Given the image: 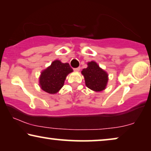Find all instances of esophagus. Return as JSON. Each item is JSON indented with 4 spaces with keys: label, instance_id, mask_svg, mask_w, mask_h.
Masks as SVG:
<instances>
[{
    "label": "esophagus",
    "instance_id": "obj_1",
    "mask_svg": "<svg viewBox=\"0 0 151 151\" xmlns=\"http://www.w3.org/2000/svg\"><path fill=\"white\" fill-rule=\"evenodd\" d=\"M74 70L76 71V72H78L80 70V68L78 67V68H74Z\"/></svg>",
    "mask_w": 151,
    "mask_h": 151
}]
</instances>
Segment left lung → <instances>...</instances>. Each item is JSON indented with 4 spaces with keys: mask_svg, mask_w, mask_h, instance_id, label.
I'll return each instance as SVG.
<instances>
[{
    "mask_svg": "<svg viewBox=\"0 0 151 151\" xmlns=\"http://www.w3.org/2000/svg\"><path fill=\"white\" fill-rule=\"evenodd\" d=\"M84 76L86 85L92 90L100 92L105 90L108 81V75L94 61L88 63V68L81 72Z\"/></svg>",
    "mask_w": 151,
    "mask_h": 151,
    "instance_id": "obj_1",
    "label": "left lung"
}]
</instances>
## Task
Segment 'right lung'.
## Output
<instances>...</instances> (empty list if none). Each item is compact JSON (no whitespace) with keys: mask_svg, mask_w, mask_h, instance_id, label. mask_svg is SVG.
Masks as SVG:
<instances>
[{"mask_svg":"<svg viewBox=\"0 0 151 151\" xmlns=\"http://www.w3.org/2000/svg\"><path fill=\"white\" fill-rule=\"evenodd\" d=\"M73 71L69 63L55 60L42 73L40 77V87L44 92L55 94L63 87L66 76Z\"/></svg>","mask_w":151,"mask_h":151,"instance_id":"add662e5","label":"right lung"}]
</instances>
